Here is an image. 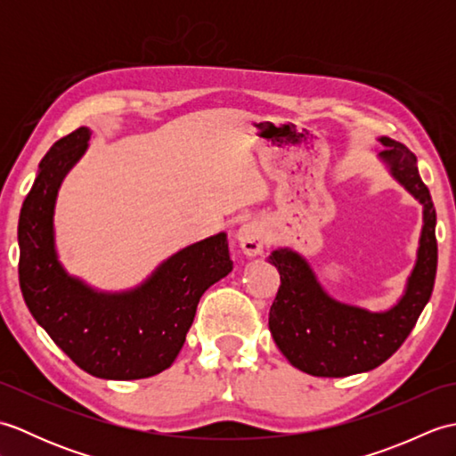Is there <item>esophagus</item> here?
<instances>
[{
  "label": "esophagus",
  "mask_w": 456,
  "mask_h": 456,
  "mask_svg": "<svg viewBox=\"0 0 456 456\" xmlns=\"http://www.w3.org/2000/svg\"><path fill=\"white\" fill-rule=\"evenodd\" d=\"M265 225L260 221H247L237 229V243L247 256H256L265 247Z\"/></svg>",
  "instance_id": "obj_1"
}]
</instances>
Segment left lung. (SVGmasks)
<instances>
[{
	"mask_svg": "<svg viewBox=\"0 0 456 456\" xmlns=\"http://www.w3.org/2000/svg\"><path fill=\"white\" fill-rule=\"evenodd\" d=\"M382 160L394 178L423 203V231L418 263L408 289L390 312L370 314L329 297L305 260L288 248L268 256L280 274V288L268 314L274 343L297 370L312 376L343 378L372 370L398 351L429 302L437 273V239L429 188L425 186L415 154L402 142L382 137Z\"/></svg>",
	"mask_w": 456,
	"mask_h": 456,
	"instance_id": "obj_1",
	"label": "left lung"
}]
</instances>
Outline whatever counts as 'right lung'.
Instances as JSON below:
<instances>
[{
    "instance_id": "obj_1",
    "label": "right lung",
    "mask_w": 456,
    "mask_h": 456,
    "mask_svg": "<svg viewBox=\"0 0 456 456\" xmlns=\"http://www.w3.org/2000/svg\"><path fill=\"white\" fill-rule=\"evenodd\" d=\"M90 129L56 141L38 164L19 216V286L28 312L53 341L92 376L137 380L174 362L201 294L233 270L219 233L170 256L133 292L100 294L56 260L53 211L64 174L88 147Z\"/></svg>"
}]
</instances>
